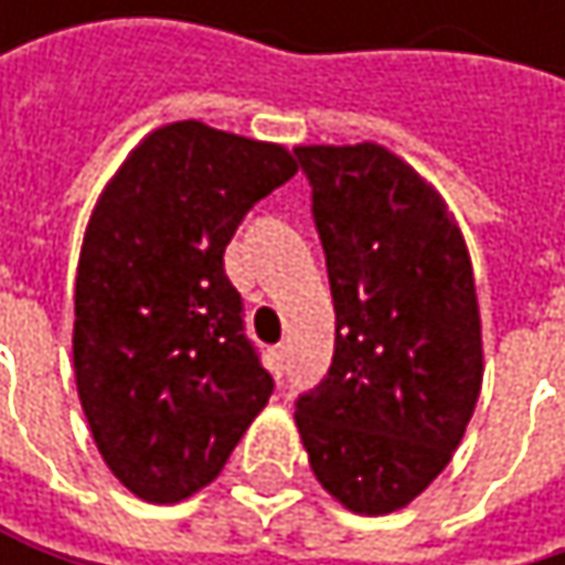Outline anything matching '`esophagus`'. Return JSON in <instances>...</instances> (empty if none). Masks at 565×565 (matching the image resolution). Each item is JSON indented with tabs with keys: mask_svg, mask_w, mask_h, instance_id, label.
<instances>
[{
	"mask_svg": "<svg viewBox=\"0 0 565 565\" xmlns=\"http://www.w3.org/2000/svg\"><path fill=\"white\" fill-rule=\"evenodd\" d=\"M284 370H287V347H275V350H271V373L281 380Z\"/></svg>",
	"mask_w": 565,
	"mask_h": 565,
	"instance_id": "obj_1",
	"label": "esophagus"
}]
</instances>
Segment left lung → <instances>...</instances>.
I'll use <instances>...</instances> for the list:
<instances>
[{"instance_id": "8db88e82", "label": "left lung", "mask_w": 565, "mask_h": 565, "mask_svg": "<svg viewBox=\"0 0 565 565\" xmlns=\"http://www.w3.org/2000/svg\"><path fill=\"white\" fill-rule=\"evenodd\" d=\"M337 310L327 376L294 418L317 481L356 513L418 498L481 393V317L441 199L376 143L297 147Z\"/></svg>"}]
</instances>
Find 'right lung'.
<instances>
[{"instance_id":"obj_1","label":"right lung","mask_w":565,"mask_h":565,"mask_svg":"<svg viewBox=\"0 0 565 565\" xmlns=\"http://www.w3.org/2000/svg\"><path fill=\"white\" fill-rule=\"evenodd\" d=\"M297 172L195 120L150 134L104 189L74 284V376L107 468L175 504L215 481L275 393L225 275L242 218Z\"/></svg>"}]
</instances>
